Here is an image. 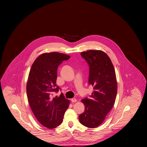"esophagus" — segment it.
<instances>
[{"label": "esophagus", "mask_w": 147, "mask_h": 147, "mask_svg": "<svg viewBox=\"0 0 147 147\" xmlns=\"http://www.w3.org/2000/svg\"><path fill=\"white\" fill-rule=\"evenodd\" d=\"M71 101L73 103H74V102H77V99H75V98H72V99H71Z\"/></svg>", "instance_id": "34e87169"}]
</instances>
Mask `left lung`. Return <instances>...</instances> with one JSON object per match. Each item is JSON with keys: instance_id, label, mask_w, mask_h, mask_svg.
<instances>
[{"instance_id": "8db88e82", "label": "left lung", "mask_w": 147, "mask_h": 147, "mask_svg": "<svg viewBox=\"0 0 147 147\" xmlns=\"http://www.w3.org/2000/svg\"><path fill=\"white\" fill-rule=\"evenodd\" d=\"M81 56L88 64V84L94 87V91L90 98L81 100L85 111L79 115V121L86 127L95 128L114 105L117 91L116 73L111 60L104 52L90 50L81 52Z\"/></svg>"}]
</instances>
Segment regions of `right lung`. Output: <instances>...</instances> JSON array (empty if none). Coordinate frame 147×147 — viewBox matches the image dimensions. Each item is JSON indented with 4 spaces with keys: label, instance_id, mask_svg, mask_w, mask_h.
I'll return each mask as SVG.
<instances>
[{
    "label": "right lung",
    "instance_id": "1",
    "mask_svg": "<svg viewBox=\"0 0 147 147\" xmlns=\"http://www.w3.org/2000/svg\"><path fill=\"white\" fill-rule=\"evenodd\" d=\"M70 57L58 52L43 53L35 59L29 73L27 94L30 106L38 121L49 129L62 123L69 106L70 100L62 93L55 98L52 94L60 90L56 84L57 67Z\"/></svg>",
    "mask_w": 147,
    "mask_h": 147
}]
</instances>
